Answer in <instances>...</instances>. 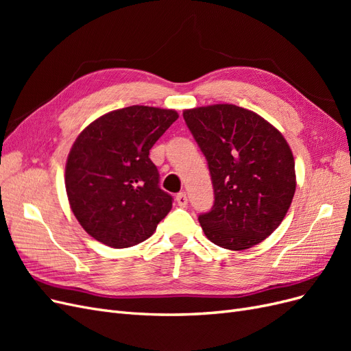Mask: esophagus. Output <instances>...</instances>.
Here are the masks:
<instances>
[{
    "label": "esophagus",
    "mask_w": 351,
    "mask_h": 351,
    "mask_svg": "<svg viewBox=\"0 0 351 351\" xmlns=\"http://www.w3.org/2000/svg\"><path fill=\"white\" fill-rule=\"evenodd\" d=\"M176 200H177L178 206H182V208H186V206H187L189 199H187V195H186L184 192H180V193L176 196Z\"/></svg>",
    "instance_id": "1"
}]
</instances>
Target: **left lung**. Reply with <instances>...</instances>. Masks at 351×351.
Segmentation results:
<instances>
[{"mask_svg": "<svg viewBox=\"0 0 351 351\" xmlns=\"http://www.w3.org/2000/svg\"><path fill=\"white\" fill-rule=\"evenodd\" d=\"M183 117L214 186V206L199 215L202 230L219 247H253L278 228L291 205L295 171L289 143L261 115L232 104L186 110Z\"/></svg>", "mask_w": 351, "mask_h": 351, "instance_id": "obj_1", "label": "left lung"}]
</instances>
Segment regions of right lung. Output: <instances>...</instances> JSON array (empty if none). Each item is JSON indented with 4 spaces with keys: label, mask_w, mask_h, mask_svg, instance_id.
I'll use <instances>...</instances> for the list:
<instances>
[{
    "label": "right lung",
    "mask_w": 351,
    "mask_h": 351,
    "mask_svg": "<svg viewBox=\"0 0 351 351\" xmlns=\"http://www.w3.org/2000/svg\"><path fill=\"white\" fill-rule=\"evenodd\" d=\"M178 119L174 110L133 105L92 121L66 164L70 208L83 230L114 249L149 239L173 208L149 151Z\"/></svg>",
    "instance_id": "add662e5"
}]
</instances>
